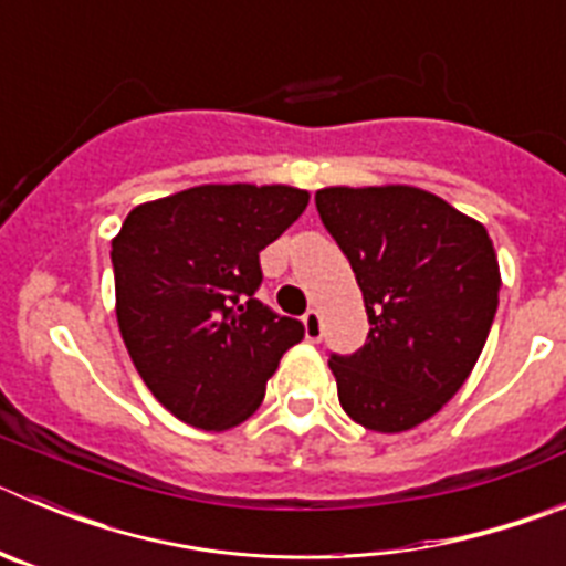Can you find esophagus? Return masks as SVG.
I'll return each mask as SVG.
<instances>
[{
	"label": "esophagus",
	"mask_w": 566,
	"mask_h": 566,
	"mask_svg": "<svg viewBox=\"0 0 566 566\" xmlns=\"http://www.w3.org/2000/svg\"><path fill=\"white\" fill-rule=\"evenodd\" d=\"M303 328H306L308 343H319V337H323V317H319L317 308L306 312V317H303Z\"/></svg>",
	"instance_id": "obj_1"
}]
</instances>
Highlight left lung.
Listing matches in <instances>:
<instances>
[{"label":"left lung","instance_id":"1","mask_svg":"<svg viewBox=\"0 0 566 566\" xmlns=\"http://www.w3.org/2000/svg\"><path fill=\"white\" fill-rule=\"evenodd\" d=\"M314 201L371 323L357 354L328 359L339 405L368 431H411L482 354L502 289L493 240L476 218L408 184L326 187Z\"/></svg>","mask_w":566,"mask_h":566}]
</instances>
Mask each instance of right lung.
Returning a JSON list of instances; mask_svg holds the SVG:
<instances>
[{
    "label": "right lung",
    "instance_id": "right-lung-1",
    "mask_svg": "<svg viewBox=\"0 0 566 566\" xmlns=\"http://www.w3.org/2000/svg\"><path fill=\"white\" fill-rule=\"evenodd\" d=\"M308 207L286 184H203L138 203L113 238L115 317L153 397L203 431L247 422L303 326L254 300L260 252Z\"/></svg>",
    "mask_w": 566,
    "mask_h": 566
}]
</instances>
